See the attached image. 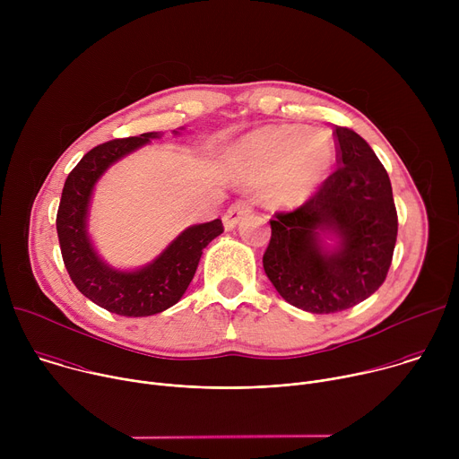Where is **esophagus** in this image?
<instances>
[{
    "instance_id": "esophagus-1",
    "label": "esophagus",
    "mask_w": 459,
    "mask_h": 459,
    "mask_svg": "<svg viewBox=\"0 0 459 459\" xmlns=\"http://www.w3.org/2000/svg\"><path fill=\"white\" fill-rule=\"evenodd\" d=\"M250 211H252V204H250L248 200H238V202H234V204L227 209V212H225V216H223L225 229H227V230H232V229L238 225V221H239L243 216H247Z\"/></svg>"
}]
</instances>
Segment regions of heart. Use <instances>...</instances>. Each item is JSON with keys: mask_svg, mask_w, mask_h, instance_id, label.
I'll return each instance as SVG.
<instances>
[{"mask_svg": "<svg viewBox=\"0 0 459 459\" xmlns=\"http://www.w3.org/2000/svg\"><path fill=\"white\" fill-rule=\"evenodd\" d=\"M230 160L245 183L271 178L269 202L287 207L303 202L323 181L334 160V143L323 130L267 126L243 140Z\"/></svg>", "mask_w": 459, "mask_h": 459, "instance_id": "1", "label": "heart"}]
</instances>
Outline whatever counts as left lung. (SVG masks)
<instances>
[{
    "mask_svg": "<svg viewBox=\"0 0 459 459\" xmlns=\"http://www.w3.org/2000/svg\"><path fill=\"white\" fill-rule=\"evenodd\" d=\"M338 169L307 202L271 220L264 269L290 305L333 314L358 305L385 281L392 264L398 212L388 174L352 128H334ZM333 230L341 247L322 252L318 232Z\"/></svg>",
    "mask_w": 459,
    "mask_h": 459,
    "instance_id": "obj_1",
    "label": "left lung"
}]
</instances>
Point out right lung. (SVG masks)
<instances>
[{
	"mask_svg": "<svg viewBox=\"0 0 459 459\" xmlns=\"http://www.w3.org/2000/svg\"><path fill=\"white\" fill-rule=\"evenodd\" d=\"M151 138H158V133L110 140L89 151L65 179L56 216L61 257L73 283L91 301L117 316H152L178 303L198 269L204 248L223 232L221 220L194 225L154 264L136 273L114 271L96 255L85 227L94 183L114 161Z\"/></svg>",
	"mask_w": 459,
	"mask_h": 459,
	"instance_id": "obj_1",
	"label": "right lung"
}]
</instances>
